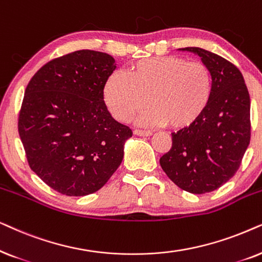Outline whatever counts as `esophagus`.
Segmentation results:
<instances>
[{"label": "esophagus", "instance_id": "esophagus-1", "mask_svg": "<svg viewBox=\"0 0 262 262\" xmlns=\"http://www.w3.org/2000/svg\"><path fill=\"white\" fill-rule=\"evenodd\" d=\"M134 134L135 135H139V137H151L152 132H149V130H141V129H135Z\"/></svg>", "mask_w": 262, "mask_h": 262}]
</instances>
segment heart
Here are the masks:
<instances>
[{"mask_svg": "<svg viewBox=\"0 0 262 262\" xmlns=\"http://www.w3.org/2000/svg\"><path fill=\"white\" fill-rule=\"evenodd\" d=\"M103 97L117 121L128 122L148 100L152 109L140 122L181 130L206 113L213 97V75L202 62L180 56L145 58L129 66L125 74H111L104 83Z\"/></svg>", "mask_w": 262, "mask_h": 262, "instance_id": "b5f03b06", "label": "heart"}]
</instances>
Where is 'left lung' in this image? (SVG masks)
Instances as JSON below:
<instances>
[{
	"mask_svg": "<svg viewBox=\"0 0 262 262\" xmlns=\"http://www.w3.org/2000/svg\"><path fill=\"white\" fill-rule=\"evenodd\" d=\"M182 51L200 56L213 75V97L196 123L172 133V146L160 157L164 172L181 189L205 194L218 189L238 170L250 142V98L239 69L201 48Z\"/></svg>",
	"mask_w": 262,
	"mask_h": 262,
	"instance_id": "8db88e82",
	"label": "left lung"
}]
</instances>
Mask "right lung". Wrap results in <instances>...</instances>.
Wrapping results in <instances>:
<instances>
[{
	"label": "right lung",
	"mask_w": 262,
	"mask_h": 262,
	"mask_svg": "<svg viewBox=\"0 0 262 262\" xmlns=\"http://www.w3.org/2000/svg\"><path fill=\"white\" fill-rule=\"evenodd\" d=\"M113 56L79 50L44 64L30 80L17 129L29 165L58 193L99 190L123 159L132 129L114 120L103 89Z\"/></svg>",
	"instance_id": "right-lung-1"
}]
</instances>
